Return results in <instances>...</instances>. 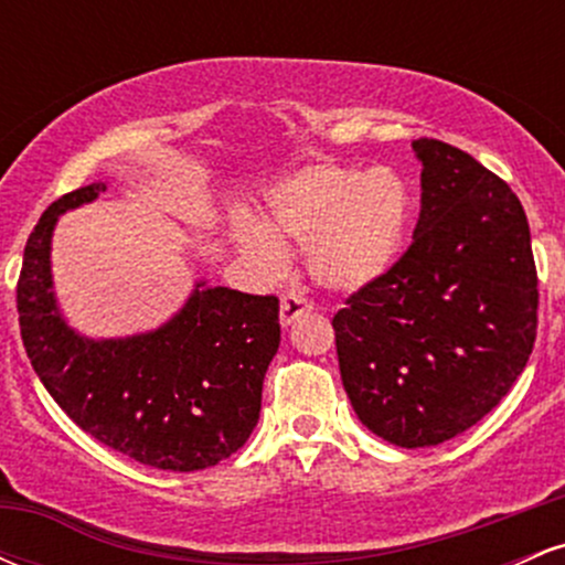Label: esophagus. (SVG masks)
Returning <instances> with one entry per match:
<instances>
[{
    "mask_svg": "<svg viewBox=\"0 0 565 565\" xmlns=\"http://www.w3.org/2000/svg\"><path fill=\"white\" fill-rule=\"evenodd\" d=\"M310 310H313V305L305 300V297L295 295V291H291V295H284L281 297V323H284V327L295 323L297 319H300V316L310 313Z\"/></svg>",
    "mask_w": 565,
    "mask_h": 565,
    "instance_id": "obj_1",
    "label": "esophagus"
}]
</instances>
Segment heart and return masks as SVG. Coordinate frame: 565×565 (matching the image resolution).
Masks as SVG:
<instances>
[{"mask_svg":"<svg viewBox=\"0 0 565 565\" xmlns=\"http://www.w3.org/2000/svg\"><path fill=\"white\" fill-rule=\"evenodd\" d=\"M408 220L412 196L395 172L319 164L270 191L265 225L233 217L228 236L263 276L281 274L287 265V249L278 238L305 246L313 281L337 295H353L393 268Z\"/></svg>","mask_w":565,"mask_h":565,"instance_id":"1","label":"heart"}]
</instances>
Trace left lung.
<instances>
[{
  "instance_id": "8db88e82",
  "label": "left lung",
  "mask_w": 565,
  "mask_h": 565,
  "mask_svg": "<svg viewBox=\"0 0 565 565\" xmlns=\"http://www.w3.org/2000/svg\"><path fill=\"white\" fill-rule=\"evenodd\" d=\"M423 161L414 242L332 319L355 414L404 449L438 446L508 395L536 340L529 220L510 185L440 140Z\"/></svg>"
}]
</instances>
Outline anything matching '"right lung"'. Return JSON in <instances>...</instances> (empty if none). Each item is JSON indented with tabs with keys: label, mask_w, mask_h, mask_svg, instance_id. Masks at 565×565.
Returning a JSON list of instances; mask_svg holds the SVG:
<instances>
[{
	"label": "right lung",
	"mask_w": 565,
	"mask_h": 565,
	"mask_svg": "<svg viewBox=\"0 0 565 565\" xmlns=\"http://www.w3.org/2000/svg\"><path fill=\"white\" fill-rule=\"evenodd\" d=\"M106 188L66 193L31 231L18 278L23 348L55 404L100 444L159 470L212 468L260 419L263 380L281 342L278 300L199 281L153 332L93 340L71 329L53 291V231L63 212Z\"/></svg>",
	"instance_id": "right-lung-1"
}]
</instances>
